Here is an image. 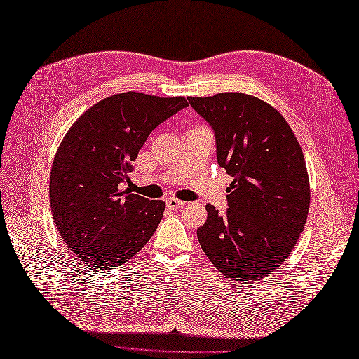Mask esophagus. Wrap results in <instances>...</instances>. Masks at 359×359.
<instances>
[{"instance_id":"34e87169","label":"esophagus","mask_w":359,"mask_h":359,"mask_svg":"<svg viewBox=\"0 0 359 359\" xmlns=\"http://www.w3.org/2000/svg\"><path fill=\"white\" fill-rule=\"evenodd\" d=\"M184 204H185V201L178 200V198H168L166 200V208L170 210H178L184 206Z\"/></svg>"}]
</instances>
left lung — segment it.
<instances>
[{
  "instance_id": "left-lung-1",
  "label": "left lung",
  "mask_w": 359,
  "mask_h": 359,
  "mask_svg": "<svg viewBox=\"0 0 359 359\" xmlns=\"http://www.w3.org/2000/svg\"><path fill=\"white\" fill-rule=\"evenodd\" d=\"M189 104L213 128L217 163L233 178L226 213L206 206L198 243L222 275L262 279L285 263L309 216L301 146L286 119L259 97L226 92Z\"/></svg>"
}]
</instances>
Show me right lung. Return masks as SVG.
<instances>
[{
	"instance_id": "add662e5",
	"label": "right lung",
	"mask_w": 359,
	"mask_h": 359,
	"mask_svg": "<svg viewBox=\"0 0 359 359\" xmlns=\"http://www.w3.org/2000/svg\"><path fill=\"white\" fill-rule=\"evenodd\" d=\"M182 96L126 92L102 99L67 131L50 169L55 226L77 259L111 270L155 233L165 201L123 190L149 134L185 108Z\"/></svg>"
}]
</instances>
